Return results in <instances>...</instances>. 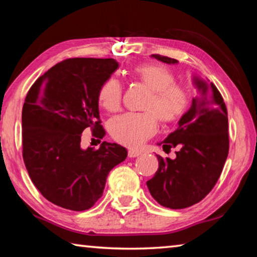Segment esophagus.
I'll return each instance as SVG.
<instances>
[{"label": "esophagus", "instance_id": "obj_1", "mask_svg": "<svg viewBox=\"0 0 257 257\" xmlns=\"http://www.w3.org/2000/svg\"><path fill=\"white\" fill-rule=\"evenodd\" d=\"M141 155V152L135 151V150H129L128 151V156L129 158H137V156Z\"/></svg>", "mask_w": 257, "mask_h": 257}]
</instances>
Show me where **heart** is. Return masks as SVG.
<instances>
[{"mask_svg":"<svg viewBox=\"0 0 257 257\" xmlns=\"http://www.w3.org/2000/svg\"><path fill=\"white\" fill-rule=\"evenodd\" d=\"M137 79L151 89L144 113H125L112 119L108 124L111 136L120 144L139 147L158 130V118L172 122L186 112L189 97L184 87L176 85L175 75L161 64H142L135 69ZM122 98V88L115 78L101 87L98 99L108 112L118 111Z\"/></svg>","mask_w":257,"mask_h":257,"instance_id":"b5f03b06","label":"heart"}]
</instances>
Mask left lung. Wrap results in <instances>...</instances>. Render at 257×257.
<instances>
[{"label": "left lung", "mask_w": 257, "mask_h": 257, "mask_svg": "<svg viewBox=\"0 0 257 257\" xmlns=\"http://www.w3.org/2000/svg\"><path fill=\"white\" fill-rule=\"evenodd\" d=\"M167 64L178 61L152 55ZM197 92L178 128L158 143L164 152L178 147L176 158L158 156L159 169L146 182L152 196L162 206L178 210L194 205L206 196L222 172L229 152L227 107L216 87L194 73Z\"/></svg>", "instance_id": "8db88e82"}]
</instances>
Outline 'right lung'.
Instances as JSON below:
<instances>
[{"label": "right lung", "instance_id": "add662e5", "mask_svg": "<svg viewBox=\"0 0 257 257\" xmlns=\"http://www.w3.org/2000/svg\"><path fill=\"white\" fill-rule=\"evenodd\" d=\"M119 63L114 59L76 58L55 64L29 89L23 107V156L29 177L47 201L85 211L103 195L107 176L127 150L103 142L82 149L81 134L92 128L103 138L98 93Z\"/></svg>", "mask_w": 257, "mask_h": 257}]
</instances>
